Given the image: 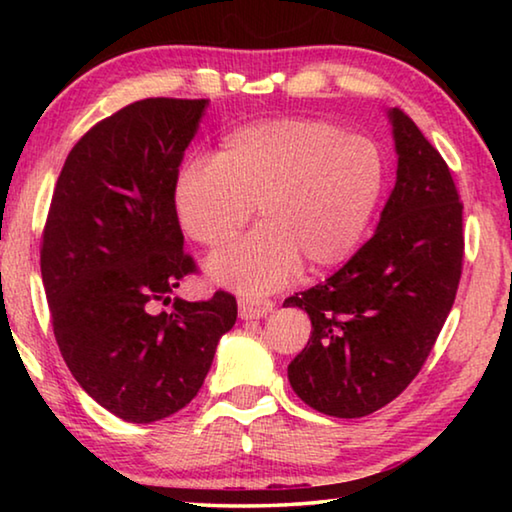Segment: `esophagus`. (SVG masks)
Returning <instances> with one entry per match:
<instances>
[{"label":"esophagus","mask_w":512,"mask_h":512,"mask_svg":"<svg viewBox=\"0 0 512 512\" xmlns=\"http://www.w3.org/2000/svg\"><path fill=\"white\" fill-rule=\"evenodd\" d=\"M273 307H275V302L266 300V298H241L239 300V316L244 320L264 318L266 314H271Z\"/></svg>","instance_id":"esophagus-1"}]
</instances>
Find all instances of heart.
Masks as SVG:
<instances>
[{"instance_id": "obj_1", "label": "heart", "mask_w": 512, "mask_h": 512, "mask_svg": "<svg viewBox=\"0 0 512 512\" xmlns=\"http://www.w3.org/2000/svg\"><path fill=\"white\" fill-rule=\"evenodd\" d=\"M386 185L384 153L366 135L323 119L284 117L239 126L214 158L183 162L173 203L196 244L221 250L257 210L259 228L216 255L210 275L244 293H266L300 264L325 271L366 235Z\"/></svg>"}]
</instances>
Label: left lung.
<instances>
[{
  "instance_id": "obj_1",
  "label": "left lung",
  "mask_w": 512,
  "mask_h": 512,
  "mask_svg": "<svg viewBox=\"0 0 512 512\" xmlns=\"http://www.w3.org/2000/svg\"><path fill=\"white\" fill-rule=\"evenodd\" d=\"M397 180L379 228L325 282L284 300L311 336L289 363L311 409L361 418L418 375L452 311L463 271V203L452 171L413 119L393 108Z\"/></svg>"
}]
</instances>
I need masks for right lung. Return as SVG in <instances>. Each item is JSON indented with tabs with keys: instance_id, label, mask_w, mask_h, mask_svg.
Masks as SVG:
<instances>
[{
	"instance_id": "add662e5",
	"label": "right lung",
	"mask_w": 512,
	"mask_h": 512,
	"mask_svg": "<svg viewBox=\"0 0 512 512\" xmlns=\"http://www.w3.org/2000/svg\"><path fill=\"white\" fill-rule=\"evenodd\" d=\"M207 99H142L85 133L60 171L40 271L60 354L92 400L135 424L194 400L237 300L173 298L198 273L173 185Z\"/></svg>"
}]
</instances>
